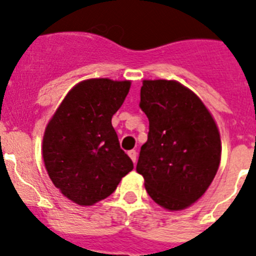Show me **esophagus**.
<instances>
[{"label":"esophagus","mask_w":256,"mask_h":256,"mask_svg":"<svg viewBox=\"0 0 256 256\" xmlns=\"http://www.w3.org/2000/svg\"><path fill=\"white\" fill-rule=\"evenodd\" d=\"M128 155H130V158L132 159L133 162H137V151L136 150H130L128 151Z\"/></svg>","instance_id":"1"}]
</instances>
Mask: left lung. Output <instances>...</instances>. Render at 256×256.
Listing matches in <instances>:
<instances>
[{"instance_id":"obj_1","label":"left lung","mask_w":256,"mask_h":256,"mask_svg":"<svg viewBox=\"0 0 256 256\" xmlns=\"http://www.w3.org/2000/svg\"><path fill=\"white\" fill-rule=\"evenodd\" d=\"M140 108L148 119L137 172L156 204L190 206L204 195L220 162V137L205 105L174 80H144Z\"/></svg>"}]
</instances>
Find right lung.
I'll use <instances>...</instances> for the list:
<instances>
[{"instance_id":"right-lung-1","label":"right lung","mask_w":256,"mask_h":256,"mask_svg":"<svg viewBox=\"0 0 256 256\" xmlns=\"http://www.w3.org/2000/svg\"><path fill=\"white\" fill-rule=\"evenodd\" d=\"M130 82L88 79L66 94L44 137V160L52 183L69 200L94 205L115 191L133 162L120 148L112 118Z\"/></svg>"}]
</instances>
